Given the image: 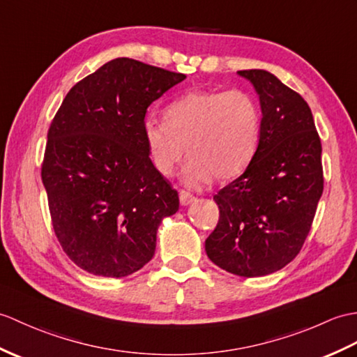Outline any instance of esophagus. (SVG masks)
Instances as JSON below:
<instances>
[{"mask_svg":"<svg viewBox=\"0 0 357 357\" xmlns=\"http://www.w3.org/2000/svg\"><path fill=\"white\" fill-rule=\"evenodd\" d=\"M195 196L190 193V192H187V190H181L179 192V201H181V204L182 205H188V204H192L193 201H195Z\"/></svg>","mask_w":357,"mask_h":357,"instance_id":"esophagus-1","label":"esophagus"}]
</instances>
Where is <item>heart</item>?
<instances>
[{
  "mask_svg": "<svg viewBox=\"0 0 357 357\" xmlns=\"http://www.w3.org/2000/svg\"><path fill=\"white\" fill-rule=\"evenodd\" d=\"M144 141L155 170L170 176L185 155L182 172L188 187L231 179L251 162L260 137V109L242 89L192 91L172 102L164 121H144Z\"/></svg>",
  "mask_w": 357,
  "mask_h": 357,
  "instance_id": "heart-1",
  "label": "heart"
}]
</instances>
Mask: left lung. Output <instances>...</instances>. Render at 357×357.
<instances>
[{
  "label": "left lung",
  "instance_id": "left-lung-1",
  "mask_svg": "<svg viewBox=\"0 0 357 357\" xmlns=\"http://www.w3.org/2000/svg\"><path fill=\"white\" fill-rule=\"evenodd\" d=\"M238 74L260 97L259 146L242 175L214 195L220 216L205 251L227 272L261 277L301 251L324 190L322 147L300 94L264 70Z\"/></svg>",
  "mask_w": 357,
  "mask_h": 357
}]
</instances>
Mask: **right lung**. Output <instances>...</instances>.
Returning <instances> with one entry per match:
<instances>
[{
    "label": "right lung",
    "mask_w": 357,
    "mask_h": 357,
    "mask_svg": "<svg viewBox=\"0 0 357 357\" xmlns=\"http://www.w3.org/2000/svg\"><path fill=\"white\" fill-rule=\"evenodd\" d=\"M185 79L117 57L74 85L50 124L40 176L63 252L98 277L152 260L156 229L179 208L144 141L147 107Z\"/></svg>",
    "instance_id": "obj_1"
}]
</instances>
